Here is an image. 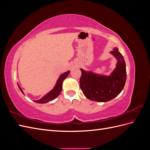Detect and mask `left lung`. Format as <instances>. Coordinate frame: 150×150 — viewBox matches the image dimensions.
<instances>
[{
	"instance_id": "left-lung-1",
	"label": "left lung",
	"mask_w": 150,
	"mask_h": 150,
	"mask_svg": "<svg viewBox=\"0 0 150 150\" xmlns=\"http://www.w3.org/2000/svg\"><path fill=\"white\" fill-rule=\"evenodd\" d=\"M117 59L116 69L109 76H100L81 69L80 88L84 96L94 101L106 102L118 95L123 89L126 79V64L118 49L110 52Z\"/></svg>"
}]
</instances>
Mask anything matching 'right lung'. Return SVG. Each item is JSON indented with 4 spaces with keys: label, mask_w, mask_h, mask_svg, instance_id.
<instances>
[{
    "label": "right lung",
    "mask_w": 150,
    "mask_h": 150,
    "mask_svg": "<svg viewBox=\"0 0 150 150\" xmlns=\"http://www.w3.org/2000/svg\"><path fill=\"white\" fill-rule=\"evenodd\" d=\"M69 71H67V72H66L65 73L61 74L59 77V78L58 79V80L57 81V83L55 86V87H54V88L51 91L49 92L46 95V96H44L40 99H39V100L34 101V102L37 103H40V104L46 103H48L49 101L53 100L54 99L57 98L62 91V85L63 81H64L67 78V76L69 75ZM18 86H19L21 91L24 94L22 89L20 88V86L19 85H18Z\"/></svg>",
    "instance_id": "right-lung-1"
}]
</instances>
